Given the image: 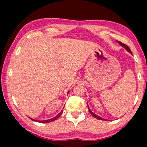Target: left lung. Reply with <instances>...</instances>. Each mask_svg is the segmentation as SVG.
<instances>
[{
  "mask_svg": "<svg viewBox=\"0 0 147 147\" xmlns=\"http://www.w3.org/2000/svg\"><path fill=\"white\" fill-rule=\"evenodd\" d=\"M117 41V42H118V43H119V44H120V45L122 46V47H123L124 48V49H125L126 50V51H128V52H129V53H131V54H132V52H131V51H130V49H129V47H128L127 45H125V44L122 43V42H120V41ZM88 109H89V111H90V114H92V116H93L94 118H97V119H98V120H106V119H104V118H103L100 117V116H98V115H97V114H94V112H92L91 110H90V108H89V106H88Z\"/></svg>",
  "mask_w": 147,
  "mask_h": 147,
  "instance_id": "obj_1",
  "label": "left lung"
}]
</instances>
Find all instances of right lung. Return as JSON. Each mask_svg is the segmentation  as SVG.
Listing matches in <instances>:
<instances>
[{
    "instance_id": "right-lung-1",
    "label": "right lung",
    "mask_w": 147,
    "mask_h": 147,
    "mask_svg": "<svg viewBox=\"0 0 147 147\" xmlns=\"http://www.w3.org/2000/svg\"><path fill=\"white\" fill-rule=\"evenodd\" d=\"M69 91H68V92H67V94L69 93ZM62 112H63V110H61V112H59V114H57V116H55V117H53V118H51V119H49V120H35V119H33V118H31V119L32 120H34V121H36V122H41V123H48V122H53V121H54V120H57L58 118L60 116H61V114H62Z\"/></svg>"
}]
</instances>
